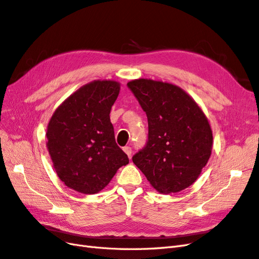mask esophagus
I'll list each match as a JSON object with an SVG mask.
<instances>
[{"label": "esophagus", "mask_w": 259, "mask_h": 259, "mask_svg": "<svg viewBox=\"0 0 259 259\" xmlns=\"http://www.w3.org/2000/svg\"><path fill=\"white\" fill-rule=\"evenodd\" d=\"M123 150H124V152L126 153L127 155H128V158H131V155H132V148L131 147H124L123 148Z\"/></svg>", "instance_id": "34e87169"}]
</instances>
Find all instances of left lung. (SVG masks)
Listing matches in <instances>:
<instances>
[{
	"label": "left lung",
	"mask_w": 259,
	"mask_h": 259,
	"mask_svg": "<svg viewBox=\"0 0 259 259\" xmlns=\"http://www.w3.org/2000/svg\"><path fill=\"white\" fill-rule=\"evenodd\" d=\"M147 114L148 142L133 162L160 193L191 186L206 165L213 133L202 109L178 86L150 79L127 83Z\"/></svg>",
	"instance_id": "left-lung-1"
}]
</instances>
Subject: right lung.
I'll return each instance as SVG.
<instances>
[{"mask_svg": "<svg viewBox=\"0 0 259 259\" xmlns=\"http://www.w3.org/2000/svg\"><path fill=\"white\" fill-rule=\"evenodd\" d=\"M119 93V82L93 81L70 95L52 115L46 147L59 179L70 189L97 193L128 164L115 143L109 115Z\"/></svg>", "mask_w": 259, "mask_h": 259, "instance_id": "1", "label": "right lung"}]
</instances>
